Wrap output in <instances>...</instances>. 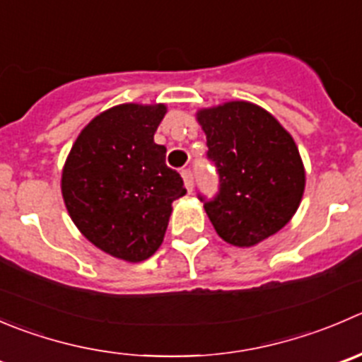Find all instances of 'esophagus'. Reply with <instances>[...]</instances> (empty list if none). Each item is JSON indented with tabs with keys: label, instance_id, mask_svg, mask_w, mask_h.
Masks as SVG:
<instances>
[{
	"label": "esophagus",
	"instance_id": "34e87169",
	"mask_svg": "<svg viewBox=\"0 0 362 362\" xmlns=\"http://www.w3.org/2000/svg\"><path fill=\"white\" fill-rule=\"evenodd\" d=\"M182 178H184L185 189L191 192L192 187H194V175H192V171L191 170H182Z\"/></svg>",
	"mask_w": 362,
	"mask_h": 362
}]
</instances>
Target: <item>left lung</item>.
<instances>
[{
	"instance_id": "1",
	"label": "left lung",
	"mask_w": 362,
	"mask_h": 362,
	"mask_svg": "<svg viewBox=\"0 0 362 362\" xmlns=\"http://www.w3.org/2000/svg\"><path fill=\"white\" fill-rule=\"evenodd\" d=\"M198 122L219 178L212 198H198L219 237L249 247L281 230L304 192L303 160L292 136L249 103L203 110Z\"/></svg>"
}]
</instances>
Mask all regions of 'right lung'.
Segmentation results:
<instances>
[{"mask_svg": "<svg viewBox=\"0 0 362 362\" xmlns=\"http://www.w3.org/2000/svg\"><path fill=\"white\" fill-rule=\"evenodd\" d=\"M166 107L122 104L93 118L62 175L70 217L103 251L143 262L163 244L171 203L185 194L180 173L153 141Z\"/></svg>", "mask_w": 362, "mask_h": 362, "instance_id": "right-lung-1", "label": "right lung"}]
</instances>
